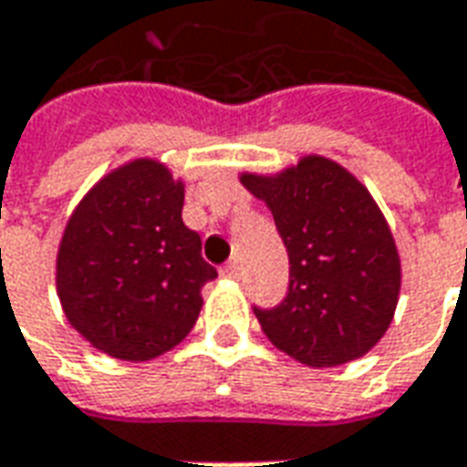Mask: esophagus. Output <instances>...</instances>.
<instances>
[{
	"label": "esophagus",
	"instance_id": "obj_1",
	"mask_svg": "<svg viewBox=\"0 0 467 467\" xmlns=\"http://www.w3.org/2000/svg\"><path fill=\"white\" fill-rule=\"evenodd\" d=\"M221 275H226V278H238V275H241V266H238L236 258H234V261H229L226 266L221 268Z\"/></svg>",
	"mask_w": 467,
	"mask_h": 467
}]
</instances>
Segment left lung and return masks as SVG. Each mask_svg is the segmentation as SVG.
Instances as JSON below:
<instances>
[{
    "label": "left lung",
    "mask_w": 467,
    "mask_h": 467,
    "mask_svg": "<svg viewBox=\"0 0 467 467\" xmlns=\"http://www.w3.org/2000/svg\"><path fill=\"white\" fill-rule=\"evenodd\" d=\"M238 179L274 213L291 261L284 304L254 308L268 341L311 368L366 356L400 296L396 238L376 199L346 166L318 154Z\"/></svg>",
    "instance_id": "1"
}]
</instances>
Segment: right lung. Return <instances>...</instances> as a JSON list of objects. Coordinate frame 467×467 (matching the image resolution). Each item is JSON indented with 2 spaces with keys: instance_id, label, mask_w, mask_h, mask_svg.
<instances>
[{
  "instance_id": "add662e5",
  "label": "right lung",
  "mask_w": 467,
  "mask_h": 467,
  "mask_svg": "<svg viewBox=\"0 0 467 467\" xmlns=\"http://www.w3.org/2000/svg\"><path fill=\"white\" fill-rule=\"evenodd\" d=\"M183 179L151 156L104 173L71 211L57 296L71 328L111 358L144 363L189 336L216 268L182 219Z\"/></svg>"
}]
</instances>
